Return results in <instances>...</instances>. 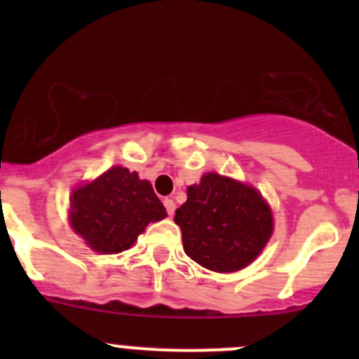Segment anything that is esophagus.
<instances>
[{
	"mask_svg": "<svg viewBox=\"0 0 359 359\" xmlns=\"http://www.w3.org/2000/svg\"><path fill=\"white\" fill-rule=\"evenodd\" d=\"M163 205H165L166 213H168L170 217H172L173 213H175V201H173L172 198H165V200H163Z\"/></svg>",
	"mask_w": 359,
	"mask_h": 359,
	"instance_id": "esophagus-1",
	"label": "esophagus"
}]
</instances>
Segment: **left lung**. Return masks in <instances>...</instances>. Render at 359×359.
I'll return each mask as SVG.
<instances>
[{"label":"left lung","mask_w":359,"mask_h":359,"mask_svg":"<svg viewBox=\"0 0 359 359\" xmlns=\"http://www.w3.org/2000/svg\"><path fill=\"white\" fill-rule=\"evenodd\" d=\"M173 220L187 257L217 273L247 267L273 234V215L262 194L219 173H206L187 187V201Z\"/></svg>","instance_id":"obj_1"}]
</instances>
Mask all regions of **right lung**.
<instances>
[{
    "label": "right lung",
    "mask_w": 359,
    "mask_h": 359,
    "mask_svg": "<svg viewBox=\"0 0 359 359\" xmlns=\"http://www.w3.org/2000/svg\"><path fill=\"white\" fill-rule=\"evenodd\" d=\"M165 217L153 186L123 166H112L71 198L72 229L99 253L128 250L147 224Z\"/></svg>",
    "instance_id": "1"
}]
</instances>
